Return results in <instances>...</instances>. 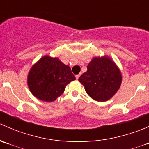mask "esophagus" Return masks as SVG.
<instances>
[{"label":"esophagus","instance_id":"esophagus-1","mask_svg":"<svg viewBox=\"0 0 149 149\" xmlns=\"http://www.w3.org/2000/svg\"><path fill=\"white\" fill-rule=\"evenodd\" d=\"M79 76H80V74H77V75H76V79H79Z\"/></svg>","mask_w":149,"mask_h":149}]
</instances>
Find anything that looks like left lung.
<instances>
[{
	"mask_svg": "<svg viewBox=\"0 0 149 149\" xmlns=\"http://www.w3.org/2000/svg\"><path fill=\"white\" fill-rule=\"evenodd\" d=\"M86 92L93 100L105 102L112 98L121 85L122 74L116 64L107 56L96 57L79 79Z\"/></svg>",
	"mask_w": 149,
	"mask_h": 149,
	"instance_id": "8db88e82",
	"label": "left lung"
}]
</instances>
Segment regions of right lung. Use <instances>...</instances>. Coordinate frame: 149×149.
<instances>
[{"label": "right lung", "instance_id": "1", "mask_svg": "<svg viewBox=\"0 0 149 149\" xmlns=\"http://www.w3.org/2000/svg\"><path fill=\"white\" fill-rule=\"evenodd\" d=\"M76 79L68 65L58 58L46 55L30 69L28 86L31 94L42 101L53 102L65 91V86Z\"/></svg>", "mask_w": 149, "mask_h": 149}]
</instances>
